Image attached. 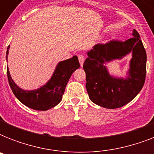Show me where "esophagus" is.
<instances>
[{"label":"esophagus","mask_w":154,"mask_h":154,"mask_svg":"<svg viewBox=\"0 0 154 154\" xmlns=\"http://www.w3.org/2000/svg\"><path fill=\"white\" fill-rule=\"evenodd\" d=\"M85 57L83 54H79V55H78V60H79V62H80V65H81V66H82V65H83V63H84V61H85Z\"/></svg>","instance_id":"1"}]
</instances>
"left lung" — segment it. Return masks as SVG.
<instances>
[{
    "instance_id": "1",
    "label": "left lung",
    "mask_w": 154,
    "mask_h": 154,
    "mask_svg": "<svg viewBox=\"0 0 154 154\" xmlns=\"http://www.w3.org/2000/svg\"><path fill=\"white\" fill-rule=\"evenodd\" d=\"M133 36L125 42L112 40L106 44H97L88 52L83 64L86 89L90 100L106 109H117L133 100L141 91L146 81V49L140 35L134 29ZM132 53L131 68L127 79L110 76L104 66L106 62L120 59Z\"/></svg>"
}]
</instances>
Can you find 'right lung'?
Instances as JSON below:
<instances>
[{
  "label": "right lung",
  "instance_id": "obj_1",
  "mask_svg": "<svg viewBox=\"0 0 154 154\" xmlns=\"http://www.w3.org/2000/svg\"><path fill=\"white\" fill-rule=\"evenodd\" d=\"M9 46L7 48L8 55ZM7 59V56H6ZM80 67L77 56L58 63L53 76L46 84L35 90H24L14 83L7 68L8 84L13 94L20 102L35 110L45 111L60 102L69 80L75 70Z\"/></svg>",
  "mask_w": 154,
  "mask_h": 154
}]
</instances>
